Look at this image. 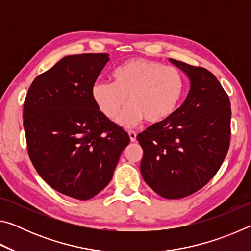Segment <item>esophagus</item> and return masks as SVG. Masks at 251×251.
I'll use <instances>...</instances> for the list:
<instances>
[{"instance_id":"obj_1","label":"esophagus","mask_w":251,"mask_h":251,"mask_svg":"<svg viewBox=\"0 0 251 251\" xmlns=\"http://www.w3.org/2000/svg\"><path fill=\"white\" fill-rule=\"evenodd\" d=\"M128 135H129V138H130V142H136V139H137V134L135 133L133 130H129L128 131Z\"/></svg>"}]
</instances>
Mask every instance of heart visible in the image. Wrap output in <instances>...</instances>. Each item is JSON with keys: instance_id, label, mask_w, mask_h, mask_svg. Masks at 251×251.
I'll return each mask as SVG.
<instances>
[{"instance_id": "obj_1", "label": "heart", "mask_w": 251, "mask_h": 251, "mask_svg": "<svg viewBox=\"0 0 251 251\" xmlns=\"http://www.w3.org/2000/svg\"><path fill=\"white\" fill-rule=\"evenodd\" d=\"M112 77L114 83L93 85L92 99L109 120L128 101L117 118L121 126L133 127L144 120L151 125L163 124L181 99L182 79L178 71L151 59H129L114 70Z\"/></svg>"}]
</instances>
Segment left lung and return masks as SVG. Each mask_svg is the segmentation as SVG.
<instances>
[{
	"instance_id": "8db88e82",
	"label": "left lung",
	"mask_w": 251,
	"mask_h": 251,
	"mask_svg": "<svg viewBox=\"0 0 251 251\" xmlns=\"http://www.w3.org/2000/svg\"><path fill=\"white\" fill-rule=\"evenodd\" d=\"M190 80L179 108L163 124L137 135L141 173L159 196L179 199L202 188L222 166L230 143V100L216 76L169 58Z\"/></svg>"
}]
</instances>
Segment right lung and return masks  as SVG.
<instances>
[{
  "label": "right lung",
  "instance_id": "1",
  "mask_svg": "<svg viewBox=\"0 0 251 251\" xmlns=\"http://www.w3.org/2000/svg\"><path fill=\"white\" fill-rule=\"evenodd\" d=\"M108 54L63 57L33 80L24 101L23 126L36 172L58 193L86 201L112 180L126 131L101 114L92 87Z\"/></svg>",
  "mask_w": 251,
  "mask_h": 251
}]
</instances>
